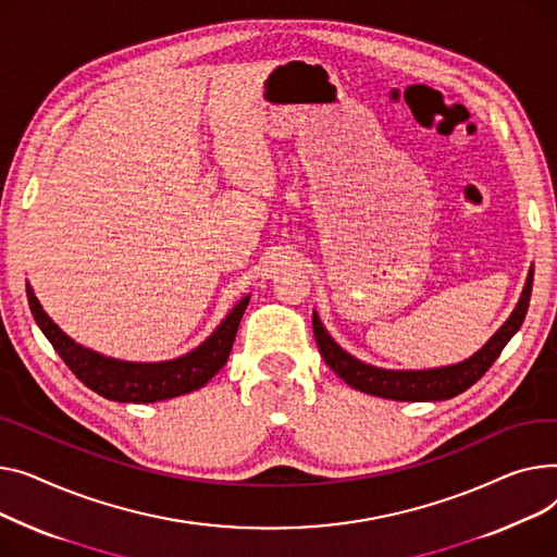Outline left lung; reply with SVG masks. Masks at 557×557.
I'll use <instances>...</instances> for the list:
<instances>
[{
    "instance_id": "1",
    "label": "left lung",
    "mask_w": 557,
    "mask_h": 557,
    "mask_svg": "<svg viewBox=\"0 0 557 557\" xmlns=\"http://www.w3.org/2000/svg\"><path fill=\"white\" fill-rule=\"evenodd\" d=\"M531 289H533V270L529 272L524 292H521V299L515 312L495 333V337H490V342L476 355L466 359V362L445 367V369L386 371V369L369 367L335 344V339L325 333L317 312L312 314L314 339L321 357L325 359V364H329L346 384H350L357 391H364V394L386 398V400H407V403L449 400L454 396L463 394L466 388H470L479 377L485 375L490 367L495 364V359L502 355L504 346L519 331V325L524 323L529 301H531Z\"/></svg>"
}]
</instances>
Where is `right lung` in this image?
I'll return each mask as SVG.
<instances>
[{
    "label": "right lung",
    "instance_id": "add662e5",
    "mask_svg": "<svg viewBox=\"0 0 557 557\" xmlns=\"http://www.w3.org/2000/svg\"><path fill=\"white\" fill-rule=\"evenodd\" d=\"M26 297L36 323L45 337L51 342L55 352L70 371L98 396L116 403H157L177 398L188 391L205 386L228 359L232 352L238 325L249 299H243L228 317L220 323V329L193 352L171 359V362L159 364H133L119 362L98 352H91L78 344H74L64 335L58 325L47 317L42 306L38 304L36 294L26 285Z\"/></svg>",
    "mask_w": 557,
    "mask_h": 557
}]
</instances>
